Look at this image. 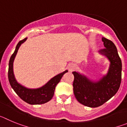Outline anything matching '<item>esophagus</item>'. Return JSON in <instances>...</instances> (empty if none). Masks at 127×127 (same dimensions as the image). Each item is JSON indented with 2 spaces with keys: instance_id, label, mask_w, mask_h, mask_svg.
I'll list each match as a JSON object with an SVG mask.
<instances>
[{
  "instance_id": "esophagus-1",
  "label": "esophagus",
  "mask_w": 127,
  "mask_h": 127,
  "mask_svg": "<svg viewBox=\"0 0 127 127\" xmlns=\"http://www.w3.org/2000/svg\"><path fill=\"white\" fill-rule=\"evenodd\" d=\"M75 69H76V65H74V64L69 65V70H70V71H73Z\"/></svg>"
}]
</instances>
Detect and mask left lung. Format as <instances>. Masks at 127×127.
Instances as JSON below:
<instances>
[{"label": "left lung", "mask_w": 127, "mask_h": 127, "mask_svg": "<svg viewBox=\"0 0 127 127\" xmlns=\"http://www.w3.org/2000/svg\"><path fill=\"white\" fill-rule=\"evenodd\" d=\"M104 49L100 53L109 60L107 75L97 82H93L78 72H73V91L77 101L85 106L97 107L113 97L118 90L122 81V60L114 44L105 37L102 39Z\"/></svg>", "instance_id": "8db88e82"}]
</instances>
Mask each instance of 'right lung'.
<instances>
[{
	"label": "right lung",
	"mask_w": 127,
	"mask_h": 127,
	"mask_svg": "<svg viewBox=\"0 0 127 127\" xmlns=\"http://www.w3.org/2000/svg\"><path fill=\"white\" fill-rule=\"evenodd\" d=\"M27 38H25L18 43L17 46L16 47L15 51L10 58L8 70L9 81L12 88L23 101L32 105L44 104L50 101L53 98L56 86L60 82L63 75L67 72L68 70H65L55 76L52 79H50L44 86L37 89H29L19 84L15 79L13 74V62L19 48L21 44L27 40Z\"/></svg>",
	"instance_id": "1"
}]
</instances>
